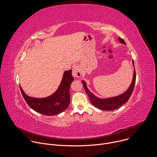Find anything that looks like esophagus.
Returning a JSON list of instances; mask_svg holds the SVG:
<instances>
[{
	"mask_svg": "<svg viewBox=\"0 0 157 157\" xmlns=\"http://www.w3.org/2000/svg\"><path fill=\"white\" fill-rule=\"evenodd\" d=\"M72 75L75 78H79L81 75V71L80 68L78 66H75L73 67Z\"/></svg>",
	"mask_w": 157,
	"mask_h": 157,
	"instance_id": "obj_1",
	"label": "esophagus"
}]
</instances>
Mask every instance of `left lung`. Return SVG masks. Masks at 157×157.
<instances>
[{"mask_svg":"<svg viewBox=\"0 0 157 157\" xmlns=\"http://www.w3.org/2000/svg\"><path fill=\"white\" fill-rule=\"evenodd\" d=\"M118 40L121 43L126 44L125 41L122 38L119 37ZM132 64L133 66L134 70H133V79H132L131 84L130 85L129 87L127 89V90L125 92H124L122 94L119 95L117 96L105 98V99L99 98L96 97L95 95H94L89 90L86 82L84 80L82 81V83L83 84L84 88L85 89L86 93L87 94L89 99L94 106L98 108L99 109L103 110H113L118 109L119 107H120L121 106H122L128 101V100L129 99L133 92L134 86H135V84H136V73L135 67H134L133 60H132Z\"/></svg>","mask_w":157,"mask_h":157,"instance_id":"8db88e82","label":"left lung"}]
</instances>
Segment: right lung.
<instances>
[{
  "label": "right lung",
  "mask_w": 157,
  "mask_h": 157,
  "mask_svg": "<svg viewBox=\"0 0 157 157\" xmlns=\"http://www.w3.org/2000/svg\"><path fill=\"white\" fill-rule=\"evenodd\" d=\"M72 70L64 72L61 82L52 95L44 98H35L27 96L20 86L22 96L27 104L35 111L45 116H55L68 108L70 102V88L74 78Z\"/></svg>",
  "instance_id": "1"
}]
</instances>
